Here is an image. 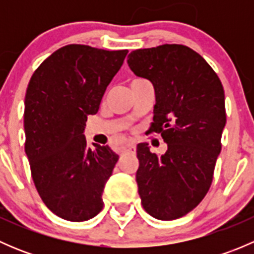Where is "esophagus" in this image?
Segmentation results:
<instances>
[{
    "label": "esophagus",
    "mask_w": 254,
    "mask_h": 254,
    "mask_svg": "<svg viewBox=\"0 0 254 254\" xmlns=\"http://www.w3.org/2000/svg\"><path fill=\"white\" fill-rule=\"evenodd\" d=\"M135 145L134 143H127V145H125L124 147H123V152L125 153H135Z\"/></svg>",
    "instance_id": "34e87169"
}]
</instances>
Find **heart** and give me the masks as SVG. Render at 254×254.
<instances>
[{
    "instance_id": "1",
    "label": "heart",
    "mask_w": 254,
    "mask_h": 254,
    "mask_svg": "<svg viewBox=\"0 0 254 254\" xmlns=\"http://www.w3.org/2000/svg\"><path fill=\"white\" fill-rule=\"evenodd\" d=\"M141 81H146V79H143V78H134L131 81V83H132V82H141Z\"/></svg>"
}]
</instances>
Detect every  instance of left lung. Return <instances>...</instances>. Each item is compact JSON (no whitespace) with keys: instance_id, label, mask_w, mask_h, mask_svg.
<instances>
[{"instance_id":"1","label":"left lung","mask_w":254,"mask_h":254,"mask_svg":"<svg viewBox=\"0 0 254 254\" xmlns=\"http://www.w3.org/2000/svg\"><path fill=\"white\" fill-rule=\"evenodd\" d=\"M127 64L155 87L147 131L167 143L162 156L147 143L137 145L141 204L156 219H178L203 200L212 183L226 124L224 87L203 56L182 44L137 49Z\"/></svg>"}]
</instances>
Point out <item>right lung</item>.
<instances>
[{"label":"right lung","mask_w":254,"mask_h":254,"mask_svg":"<svg viewBox=\"0 0 254 254\" xmlns=\"http://www.w3.org/2000/svg\"><path fill=\"white\" fill-rule=\"evenodd\" d=\"M127 50L70 44L34 71L24 101V150L40 198L50 211L73 222L103 209L104 186L119 156L109 146H87V117L122 67Z\"/></svg>","instance_id":"right-lung-1"}]
</instances>
